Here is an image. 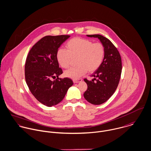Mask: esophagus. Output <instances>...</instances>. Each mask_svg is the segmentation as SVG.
<instances>
[{
    "label": "esophagus",
    "instance_id": "1",
    "mask_svg": "<svg viewBox=\"0 0 151 151\" xmlns=\"http://www.w3.org/2000/svg\"><path fill=\"white\" fill-rule=\"evenodd\" d=\"M82 79L81 78H79V79H78V80H73V83H79V82H81V81H82Z\"/></svg>",
    "mask_w": 151,
    "mask_h": 151
}]
</instances>
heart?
Returning <instances> with one entry per match:
<instances>
[{
	"instance_id": "obj_1",
	"label": "heart",
	"mask_w": 151,
	"mask_h": 151,
	"mask_svg": "<svg viewBox=\"0 0 151 151\" xmlns=\"http://www.w3.org/2000/svg\"><path fill=\"white\" fill-rule=\"evenodd\" d=\"M67 50L58 49L56 57L59 65L63 68H67L73 59L77 58V67L64 72L68 78L77 80L84 76L88 71L93 73L98 70L104 58L105 48L100 43H94L92 41L74 38L65 45Z\"/></svg>"
}]
</instances>
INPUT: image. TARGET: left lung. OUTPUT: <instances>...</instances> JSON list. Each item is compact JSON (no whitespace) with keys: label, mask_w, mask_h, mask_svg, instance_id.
I'll return each mask as SVG.
<instances>
[{"label":"left lung","mask_w":151,"mask_h":151,"mask_svg":"<svg viewBox=\"0 0 151 151\" xmlns=\"http://www.w3.org/2000/svg\"><path fill=\"white\" fill-rule=\"evenodd\" d=\"M98 38L105 48V56L100 68L91 76V81L86 78L87 90L84 94L85 99L94 105H100L108 100L115 93L122 72L121 58L112 43L100 35H87Z\"/></svg>","instance_id":"obj_1"}]
</instances>
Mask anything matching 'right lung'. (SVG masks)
I'll return each instance as SVG.
<instances>
[{"instance_id":"right-lung-1","label":"right lung","mask_w":151,"mask_h":151,"mask_svg":"<svg viewBox=\"0 0 151 151\" xmlns=\"http://www.w3.org/2000/svg\"><path fill=\"white\" fill-rule=\"evenodd\" d=\"M70 37L45 36L32 47L26 58L24 71L27 85L34 97L47 106L60 103L73 84L68 78L58 77L63 71L56 57L58 48ZM56 77L54 81L51 80Z\"/></svg>"}]
</instances>
